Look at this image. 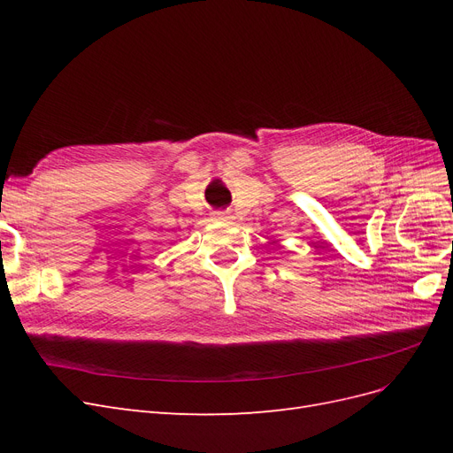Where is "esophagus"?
<instances>
[{
  "instance_id": "obj_1",
  "label": "esophagus",
  "mask_w": 453,
  "mask_h": 453,
  "mask_svg": "<svg viewBox=\"0 0 453 453\" xmlns=\"http://www.w3.org/2000/svg\"><path fill=\"white\" fill-rule=\"evenodd\" d=\"M213 217H215V219H226V217H225V213H215Z\"/></svg>"
}]
</instances>
